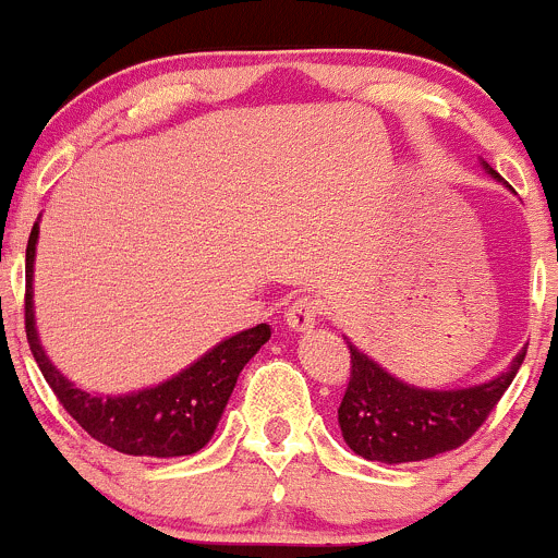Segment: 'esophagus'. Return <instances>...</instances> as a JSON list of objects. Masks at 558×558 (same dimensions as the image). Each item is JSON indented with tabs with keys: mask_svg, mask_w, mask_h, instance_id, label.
Instances as JSON below:
<instances>
[{
	"mask_svg": "<svg viewBox=\"0 0 558 558\" xmlns=\"http://www.w3.org/2000/svg\"><path fill=\"white\" fill-rule=\"evenodd\" d=\"M319 314H323V306H319V301L314 295H301L295 298V301L290 303V308H287V325H290L292 330H312L314 325H317Z\"/></svg>",
	"mask_w": 558,
	"mask_h": 558,
	"instance_id": "1",
	"label": "esophagus"
}]
</instances>
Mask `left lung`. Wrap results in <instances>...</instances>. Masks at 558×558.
Returning <instances> with one entry per match:
<instances>
[{"label": "left lung", "mask_w": 558, "mask_h": 558, "mask_svg": "<svg viewBox=\"0 0 558 558\" xmlns=\"http://www.w3.org/2000/svg\"><path fill=\"white\" fill-rule=\"evenodd\" d=\"M350 347V383L339 407L344 442L383 464L434 459L461 448L494 412L515 379L526 350L501 377L464 390H423L390 377L372 357Z\"/></svg>", "instance_id": "8db88e82"}]
</instances>
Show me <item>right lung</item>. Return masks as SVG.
Segmentation results:
<instances>
[{
    "label": "right lung",
    "instance_id": "obj_1",
    "mask_svg": "<svg viewBox=\"0 0 558 558\" xmlns=\"http://www.w3.org/2000/svg\"><path fill=\"white\" fill-rule=\"evenodd\" d=\"M37 233L40 228L35 225L29 233V244H26L24 325L32 355L59 404L92 439L119 450V453L173 459V456H192L206 448L219 417H222L225 404L239 383L241 368L271 339V328L263 323L230 336L211 352H206L201 361L157 388L137 390L130 396L86 393L53 368L37 339L35 312H32Z\"/></svg>",
    "mask_w": 558,
    "mask_h": 558
}]
</instances>
